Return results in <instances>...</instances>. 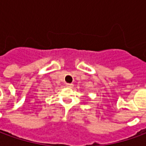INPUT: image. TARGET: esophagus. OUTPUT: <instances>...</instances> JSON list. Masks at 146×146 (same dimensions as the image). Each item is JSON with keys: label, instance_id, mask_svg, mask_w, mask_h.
Here are the masks:
<instances>
[{"label": "esophagus", "instance_id": "obj_1", "mask_svg": "<svg viewBox=\"0 0 146 146\" xmlns=\"http://www.w3.org/2000/svg\"><path fill=\"white\" fill-rule=\"evenodd\" d=\"M66 87L67 88H72L73 87V84H66Z\"/></svg>", "mask_w": 146, "mask_h": 146}]
</instances>
